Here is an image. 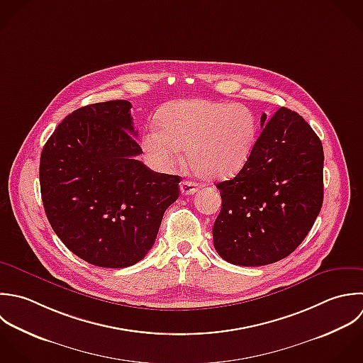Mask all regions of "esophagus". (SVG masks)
I'll list each match as a JSON object with an SVG mask.
<instances>
[{"instance_id":"obj_1","label":"esophagus","mask_w":363,"mask_h":363,"mask_svg":"<svg viewBox=\"0 0 363 363\" xmlns=\"http://www.w3.org/2000/svg\"><path fill=\"white\" fill-rule=\"evenodd\" d=\"M179 188H181V192H182L184 195H194V194L199 189V188H198V184L191 182V181H182L181 185H179Z\"/></svg>"}]
</instances>
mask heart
Segmentation results:
<instances>
[{
	"label": "heart",
	"instance_id": "obj_1",
	"mask_svg": "<svg viewBox=\"0 0 363 363\" xmlns=\"http://www.w3.org/2000/svg\"><path fill=\"white\" fill-rule=\"evenodd\" d=\"M161 127L143 137V150L160 169H171L186 150L189 167L205 181L236 175L247 162L259 131L255 111L242 103L194 99L167 107Z\"/></svg>",
	"mask_w": 363,
	"mask_h": 363
}]
</instances>
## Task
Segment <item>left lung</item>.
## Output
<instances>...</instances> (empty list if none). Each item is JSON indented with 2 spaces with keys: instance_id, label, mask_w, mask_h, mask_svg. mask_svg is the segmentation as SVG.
<instances>
[{
  "instance_id": "8db88e82",
  "label": "left lung",
  "mask_w": 363,
  "mask_h": 363,
  "mask_svg": "<svg viewBox=\"0 0 363 363\" xmlns=\"http://www.w3.org/2000/svg\"><path fill=\"white\" fill-rule=\"evenodd\" d=\"M239 174L216 185L222 209L213 225L219 256L256 267L291 255L311 230L324 199V150L310 124L280 107Z\"/></svg>"
}]
</instances>
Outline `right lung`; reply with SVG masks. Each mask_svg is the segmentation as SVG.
I'll return each mask as SVG.
<instances>
[{"label": "right lung", "mask_w": 363, "mask_h": 363, "mask_svg": "<svg viewBox=\"0 0 363 363\" xmlns=\"http://www.w3.org/2000/svg\"><path fill=\"white\" fill-rule=\"evenodd\" d=\"M127 100L80 107L46 141L39 164L48 220L63 245L84 262L123 269L152 247L164 212L179 196L178 175L137 160Z\"/></svg>", "instance_id": "add662e5"}]
</instances>
